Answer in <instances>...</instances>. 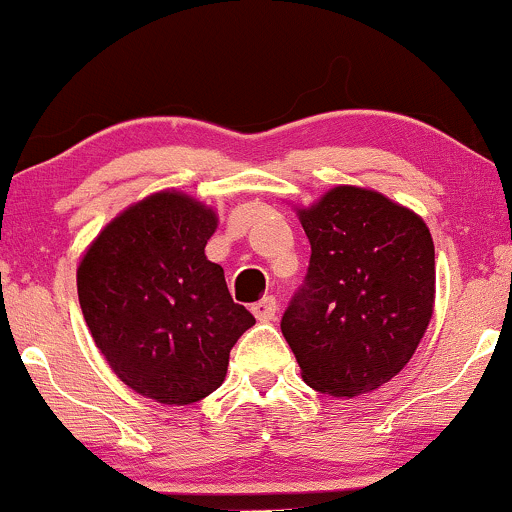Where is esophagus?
Listing matches in <instances>:
<instances>
[{
    "instance_id": "34e87169",
    "label": "esophagus",
    "mask_w": 512,
    "mask_h": 512,
    "mask_svg": "<svg viewBox=\"0 0 512 512\" xmlns=\"http://www.w3.org/2000/svg\"><path fill=\"white\" fill-rule=\"evenodd\" d=\"M276 310H279V305H276L274 296H264L262 301L252 305V315H255L260 322H272L276 317Z\"/></svg>"
}]
</instances>
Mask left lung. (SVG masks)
<instances>
[{
    "mask_svg": "<svg viewBox=\"0 0 512 512\" xmlns=\"http://www.w3.org/2000/svg\"><path fill=\"white\" fill-rule=\"evenodd\" d=\"M310 240L281 332L313 390L358 397L409 363L436 303V250L421 216L366 187L339 185L298 209Z\"/></svg>",
    "mask_w": 512,
    "mask_h": 512,
    "instance_id": "left-lung-1",
    "label": "left lung"
}]
</instances>
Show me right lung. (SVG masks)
<instances>
[{
	"mask_svg": "<svg viewBox=\"0 0 512 512\" xmlns=\"http://www.w3.org/2000/svg\"><path fill=\"white\" fill-rule=\"evenodd\" d=\"M216 226V211L195 197L156 192L117 214L76 269L81 313L108 366L161 404L211 395L255 325L204 255Z\"/></svg>",
	"mask_w": 512,
	"mask_h": 512,
	"instance_id": "right-lung-1",
	"label": "right lung"
}]
</instances>
